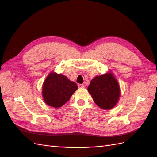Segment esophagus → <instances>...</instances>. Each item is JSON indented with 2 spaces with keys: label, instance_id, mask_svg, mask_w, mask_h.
Segmentation results:
<instances>
[{
  "label": "esophagus",
  "instance_id": "1",
  "mask_svg": "<svg viewBox=\"0 0 157 157\" xmlns=\"http://www.w3.org/2000/svg\"><path fill=\"white\" fill-rule=\"evenodd\" d=\"M78 88H84V84H78Z\"/></svg>",
  "mask_w": 157,
  "mask_h": 157
}]
</instances>
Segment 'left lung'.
I'll list each match as a JSON object with an SVG mask.
<instances>
[{"label": "left lung", "instance_id": "obj_1", "mask_svg": "<svg viewBox=\"0 0 157 157\" xmlns=\"http://www.w3.org/2000/svg\"><path fill=\"white\" fill-rule=\"evenodd\" d=\"M88 90L96 105L103 109L115 107L121 95L119 85L111 73L94 77Z\"/></svg>", "mask_w": 157, "mask_h": 157}]
</instances>
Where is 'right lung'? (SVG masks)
<instances>
[{
    "label": "right lung",
    "instance_id": "1",
    "mask_svg": "<svg viewBox=\"0 0 157 157\" xmlns=\"http://www.w3.org/2000/svg\"><path fill=\"white\" fill-rule=\"evenodd\" d=\"M77 88V84L67 77L52 72L43 83L42 97L47 105L58 108L69 101Z\"/></svg>",
    "mask_w": 157,
    "mask_h": 157
}]
</instances>
